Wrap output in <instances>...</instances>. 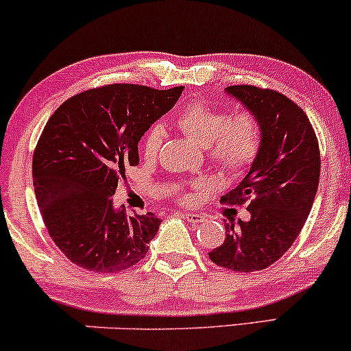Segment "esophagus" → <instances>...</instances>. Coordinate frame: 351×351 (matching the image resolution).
<instances>
[{
	"label": "esophagus",
	"instance_id": "1",
	"mask_svg": "<svg viewBox=\"0 0 351 351\" xmlns=\"http://www.w3.org/2000/svg\"><path fill=\"white\" fill-rule=\"evenodd\" d=\"M183 219H186L188 223L191 224H199V223H204L206 221V217H204L203 215H196V213H183Z\"/></svg>",
	"mask_w": 351,
	"mask_h": 351
}]
</instances>
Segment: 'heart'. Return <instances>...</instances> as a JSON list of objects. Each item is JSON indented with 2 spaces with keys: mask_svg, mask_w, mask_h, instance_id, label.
Segmentation results:
<instances>
[{
  "mask_svg": "<svg viewBox=\"0 0 351 351\" xmlns=\"http://www.w3.org/2000/svg\"><path fill=\"white\" fill-rule=\"evenodd\" d=\"M173 122L193 142L208 148L209 162L224 175H243L247 171L263 147V128L256 115L249 112L229 117L226 112L204 102H193L181 108ZM162 142V130L158 127L150 128L142 140L145 158H153ZM167 193L178 196L186 204L195 199L193 193L178 186L167 188Z\"/></svg>",
  "mask_w": 351,
  "mask_h": 351,
  "instance_id": "heart-1",
  "label": "heart"
}]
</instances>
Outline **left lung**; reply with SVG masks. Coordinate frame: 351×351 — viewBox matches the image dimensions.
I'll return each mask as SVG.
<instances>
[{"instance_id":"8db88e82","label":"left lung","mask_w":351,"mask_h":351,"mask_svg":"<svg viewBox=\"0 0 351 351\" xmlns=\"http://www.w3.org/2000/svg\"><path fill=\"white\" fill-rule=\"evenodd\" d=\"M226 92L259 120L263 147L245 178L223 198L247 203L251 219L224 223L226 239L209 259L234 272L263 271L289 251L308 217L320 178L318 140L305 112L280 92L256 86Z\"/></svg>"}]
</instances>
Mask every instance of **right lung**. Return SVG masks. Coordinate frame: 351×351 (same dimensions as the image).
I'll return each instance as SVG.
<instances>
[{
	"instance_id": "right-lung-1",
	"label": "right lung",
	"mask_w": 351,
	"mask_h": 351,
	"mask_svg": "<svg viewBox=\"0 0 351 351\" xmlns=\"http://www.w3.org/2000/svg\"><path fill=\"white\" fill-rule=\"evenodd\" d=\"M181 92L112 84L67 99L47 120L33 156L34 193L47 232L71 263L108 274L147 256L162 221L153 213L128 216L112 196L140 162V138Z\"/></svg>"
}]
</instances>
